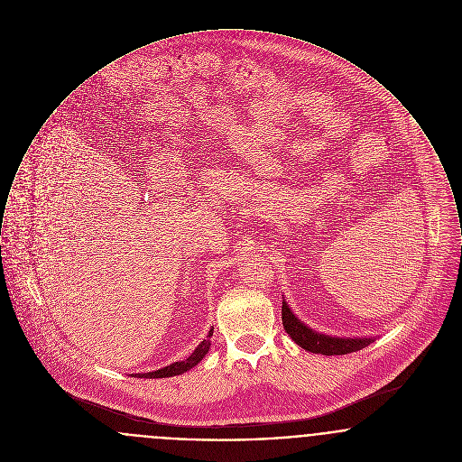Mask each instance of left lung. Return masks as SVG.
I'll use <instances>...</instances> for the list:
<instances>
[{
    "instance_id": "obj_1",
    "label": "left lung",
    "mask_w": 462,
    "mask_h": 462,
    "mask_svg": "<svg viewBox=\"0 0 462 462\" xmlns=\"http://www.w3.org/2000/svg\"><path fill=\"white\" fill-rule=\"evenodd\" d=\"M282 321H283V328L285 332L291 336V340L300 346L306 351L311 353H319V355H347V353H355L366 347L368 344H372V337H332V336H325L315 332L313 328H310L308 325H304L297 316L291 313L289 304L283 300L282 304Z\"/></svg>"
}]
</instances>
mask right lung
I'll use <instances>...</instances> for the list:
<instances>
[{
    "label": "right lung",
    "instance_id": "obj_1",
    "mask_svg": "<svg viewBox=\"0 0 462 462\" xmlns=\"http://www.w3.org/2000/svg\"><path fill=\"white\" fill-rule=\"evenodd\" d=\"M214 336V327L210 328L207 339L201 340L198 344L195 351L182 362H175V364L169 365V366H163L160 370H154V372H147V374H135L134 377H144V379H162V377H171V375H180L188 370H191L195 365L199 364L203 360V356L208 353L210 349V337Z\"/></svg>",
    "mask_w": 462,
    "mask_h": 462
}]
</instances>
